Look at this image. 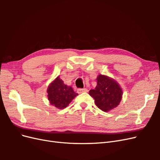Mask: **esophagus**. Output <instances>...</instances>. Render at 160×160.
Instances as JSON below:
<instances>
[{"label": "esophagus", "instance_id": "esophagus-1", "mask_svg": "<svg viewBox=\"0 0 160 160\" xmlns=\"http://www.w3.org/2000/svg\"><path fill=\"white\" fill-rule=\"evenodd\" d=\"M87 91H88V89H87L86 88L77 89V93H84V92H87Z\"/></svg>", "mask_w": 160, "mask_h": 160}]
</instances>
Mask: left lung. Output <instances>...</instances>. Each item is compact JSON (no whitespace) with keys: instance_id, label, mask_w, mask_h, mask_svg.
<instances>
[{"instance_id":"left-lung-1","label":"left lung","mask_w":160,"mask_h":160,"mask_svg":"<svg viewBox=\"0 0 160 160\" xmlns=\"http://www.w3.org/2000/svg\"><path fill=\"white\" fill-rule=\"evenodd\" d=\"M95 105L103 111H109L119 105L122 99L123 91L117 81L110 77L99 75L95 89L89 91Z\"/></svg>"}]
</instances>
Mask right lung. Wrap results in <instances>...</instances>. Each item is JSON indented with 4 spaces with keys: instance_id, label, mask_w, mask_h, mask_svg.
Returning <instances> with one entry per match:
<instances>
[{
    "instance_id": "obj_1",
    "label": "right lung",
    "mask_w": 160,
    "mask_h": 160,
    "mask_svg": "<svg viewBox=\"0 0 160 160\" xmlns=\"http://www.w3.org/2000/svg\"><path fill=\"white\" fill-rule=\"evenodd\" d=\"M47 98L50 103L58 109H64L78 94L70 86H67L59 76L47 88Z\"/></svg>"
}]
</instances>
